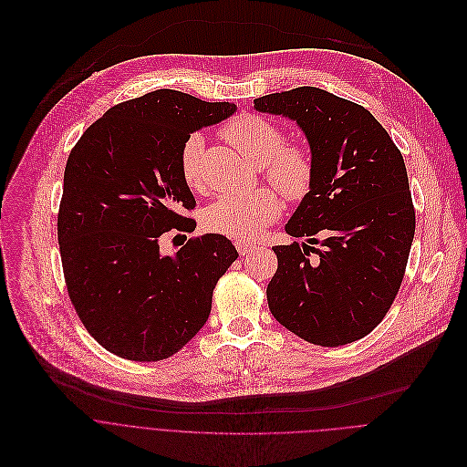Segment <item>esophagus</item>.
<instances>
[{
    "instance_id": "esophagus-1",
    "label": "esophagus",
    "mask_w": 467,
    "mask_h": 467,
    "mask_svg": "<svg viewBox=\"0 0 467 467\" xmlns=\"http://www.w3.org/2000/svg\"><path fill=\"white\" fill-rule=\"evenodd\" d=\"M235 248H237V252H239L241 255H246V254H250V252L255 248V244L250 243V241H244V239H237V241H235Z\"/></svg>"
}]
</instances>
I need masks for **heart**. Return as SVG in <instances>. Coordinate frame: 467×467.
I'll use <instances>...</instances> for the list:
<instances>
[{
  "instance_id": "1",
  "label": "heart",
  "mask_w": 467,
  "mask_h": 467,
  "mask_svg": "<svg viewBox=\"0 0 467 467\" xmlns=\"http://www.w3.org/2000/svg\"><path fill=\"white\" fill-rule=\"evenodd\" d=\"M223 136L287 199H302L313 178L311 158L298 147H285L284 132L261 116L243 114L224 125ZM202 134H192L180 149V172L192 190L202 185ZM282 213V201L270 190L248 195H226L204 212V226L237 239L257 237Z\"/></svg>"
}]
</instances>
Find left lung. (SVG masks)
<instances>
[{
  "mask_svg": "<svg viewBox=\"0 0 467 467\" xmlns=\"http://www.w3.org/2000/svg\"><path fill=\"white\" fill-rule=\"evenodd\" d=\"M254 109L291 119L304 132L313 178L285 232L309 243L324 235L318 248L272 246L277 270L266 287L270 313L311 344L355 342L385 318L414 239L403 156L366 109L315 86L270 93L254 99Z\"/></svg>",
  "mask_w": 467,
  "mask_h": 467,
  "instance_id": "left-lung-1",
  "label": "left lung"
}]
</instances>
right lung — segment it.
<instances>
[{
	"label": "right lung",
	"instance_id": "1",
	"mask_svg": "<svg viewBox=\"0 0 467 467\" xmlns=\"http://www.w3.org/2000/svg\"><path fill=\"white\" fill-rule=\"evenodd\" d=\"M235 110L154 89L112 107L73 147L58 212L60 257L84 327L110 353L161 360L206 324L235 246L204 234L161 254L160 239L171 228L197 226L180 215L195 208L180 172L183 141Z\"/></svg>",
	"mask_w": 467,
	"mask_h": 467
}]
</instances>
